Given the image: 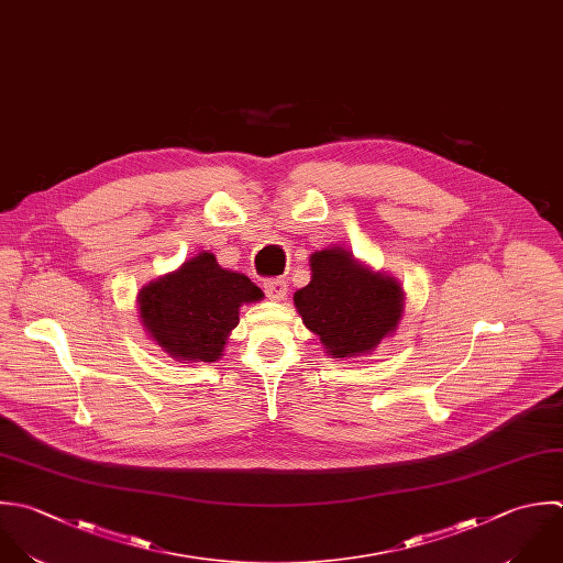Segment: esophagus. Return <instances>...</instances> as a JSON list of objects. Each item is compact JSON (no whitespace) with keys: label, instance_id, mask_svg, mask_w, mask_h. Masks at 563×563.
<instances>
[{"label":"esophagus","instance_id":"1","mask_svg":"<svg viewBox=\"0 0 563 563\" xmlns=\"http://www.w3.org/2000/svg\"><path fill=\"white\" fill-rule=\"evenodd\" d=\"M265 294H267V298H269V300H274V302H283V300L287 298V283H285V280H280V278H276V280H267V283H265Z\"/></svg>","mask_w":563,"mask_h":563}]
</instances>
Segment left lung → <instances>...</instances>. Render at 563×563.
Wrapping results in <instances>:
<instances>
[{"label": "left lung", "mask_w": 563, "mask_h": 563, "mask_svg": "<svg viewBox=\"0 0 563 563\" xmlns=\"http://www.w3.org/2000/svg\"><path fill=\"white\" fill-rule=\"evenodd\" d=\"M309 267L311 280L294 294V305L327 355L366 357L397 331L406 294L395 276L375 272L335 245L316 250Z\"/></svg>", "instance_id": "left-lung-1"}]
</instances>
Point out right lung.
I'll list each match as a JSON object with an SVG mask.
<instances>
[{
  "label": "right lung",
  "instance_id": "1",
  "mask_svg": "<svg viewBox=\"0 0 563 563\" xmlns=\"http://www.w3.org/2000/svg\"><path fill=\"white\" fill-rule=\"evenodd\" d=\"M263 298L245 274L223 269L212 252H199L146 283L137 294V313L146 335L173 360L212 364L221 360L241 307Z\"/></svg>",
  "mask_w": 563,
  "mask_h": 563
}]
</instances>
